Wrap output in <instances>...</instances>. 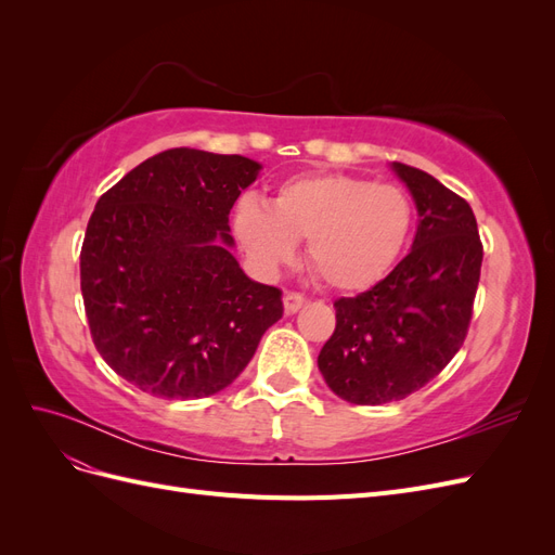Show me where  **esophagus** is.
Segmentation results:
<instances>
[{
  "instance_id": "esophagus-1",
  "label": "esophagus",
  "mask_w": 555,
  "mask_h": 555,
  "mask_svg": "<svg viewBox=\"0 0 555 555\" xmlns=\"http://www.w3.org/2000/svg\"><path fill=\"white\" fill-rule=\"evenodd\" d=\"M282 304H284V312L287 314H294V312H298L300 308H304L308 300H306V296H300V294H294V292H287L282 296Z\"/></svg>"
}]
</instances>
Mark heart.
Here are the masks:
<instances>
[{
	"label": "heart",
	"instance_id": "1",
	"mask_svg": "<svg viewBox=\"0 0 555 555\" xmlns=\"http://www.w3.org/2000/svg\"><path fill=\"white\" fill-rule=\"evenodd\" d=\"M414 224L410 196L396 184L347 173H306L284 180L271 206L243 198L231 231L251 266L275 278L306 241L312 271L338 292L373 287L405 249Z\"/></svg>",
	"mask_w": 555,
	"mask_h": 555
}]
</instances>
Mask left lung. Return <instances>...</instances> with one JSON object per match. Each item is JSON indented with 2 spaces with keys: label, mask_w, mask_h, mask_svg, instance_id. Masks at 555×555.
Segmentation results:
<instances>
[{
  "label": "left lung",
  "mask_w": 555,
  "mask_h": 555,
  "mask_svg": "<svg viewBox=\"0 0 555 555\" xmlns=\"http://www.w3.org/2000/svg\"><path fill=\"white\" fill-rule=\"evenodd\" d=\"M412 194L410 255L373 289L335 300V331L317 357L328 389L354 405H384L422 389L461 349L483 249L465 198L414 166L391 162Z\"/></svg>",
  "instance_id": "obj_1"
}]
</instances>
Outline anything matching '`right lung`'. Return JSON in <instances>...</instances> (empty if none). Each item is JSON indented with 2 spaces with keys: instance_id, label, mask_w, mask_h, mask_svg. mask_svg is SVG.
Here are the masks:
<instances>
[{
  "instance_id": "obj_1",
  "label": "right lung",
  "mask_w": 555,
  "mask_h": 555,
  "mask_svg": "<svg viewBox=\"0 0 555 555\" xmlns=\"http://www.w3.org/2000/svg\"><path fill=\"white\" fill-rule=\"evenodd\" d=\"M261 164L173 147L96 201L80 249V292L99 354L166 400L236 379L282 317L280 289L231 255L229 212Z\"/></svg>"
}]
</instances>
